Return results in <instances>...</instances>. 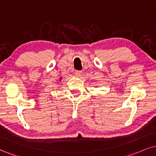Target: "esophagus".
<instances>
[{
  "label": "esophagus",
  "mask_w": 156,
  "mask_h": 156,
  "mask_svg": "<svg viewBox=\"0 0 156 156\" xmlns=\"http://www.w3.org/2000/svg\"><path fill=\"white\" fill-rule=\"evenodd\" d=\"M75 74H76L77 76L80 77L82 75V71L81 70H76V71H75Z\"/></svg>",
  "instance_id": "34e87169"
}]
</instances>
